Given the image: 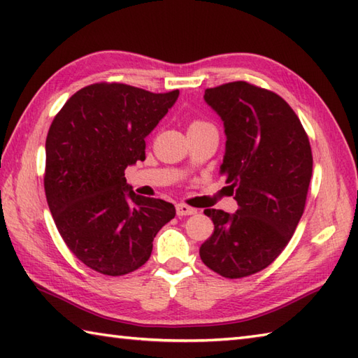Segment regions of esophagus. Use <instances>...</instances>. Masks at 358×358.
Segmentation results:
<instances>
[{"mask_svg":"<svg viewBox=\"0 0 358 358\" xmlns=\"http://www.w3.org/2000/svg\"><path fill=\"white\" fill-rule=\"evenodd\" d=\"M194 214H197V209L183 205V203H178L177 205V215L183 217V215H194Z\"/></svg>","mask_w":358,"mask_h":358,"instance_id":"obj_1","label":"esophagus"}]
</instances>
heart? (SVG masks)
<instances>
[{"mask_svg": "<svg viewBox=\"0 0 358 358\" xmlns=\"http://www.w3.org/2000/svg\"><path fill=\"white\" fill-rule=\"evenodd\" d=\"M201 125H206V122H203V121H192L191 125H189V129H192V127H201Z\"/></svg>", "mask_w": 358, "mask_h": 358, "instance_id": "heart-1", "label": "heart"}]
</instances>
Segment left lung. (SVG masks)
I'll use <instances>...</instances> for the list:
<instances>
[{
    "mask_svg": "<svg viewBox=\"0 0 358 358\" xmlns=\"http://www.w3.org/2000/svg\"><path fill=\"white\" fill-rule=\"evenodd\" d=\"M203 97L225 127L220 173L239 209H205L214 233L200 257L223 278H245L267 268L295 233L312 178L310 143L295 111L273 91L239 80L208 88Z\"/></svg>",
    "mask_w": 358,
    "mask_h": 358,
    "instance_id": "1",
    "label": "left lung"
}]
</instances>
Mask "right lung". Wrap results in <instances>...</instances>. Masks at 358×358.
<instances>
[{
  "mask_svg": "<svg viewBox=\"0 0 358 358\" xmlns=\"http://www.w3.org/2000/svg\"><path fill=\"white\" fill-rule=\"evenodd\" d=\"M178 94L93 83L69 97L49 127V211L68 248L91 270L108 276L138 270L175 217L172 203L133 192L124 172L145 159V136Z\"/></svg>",
  "mask_w": 358,
  "mask_h": 358,
  "instance_id": "add662e5",
  "label": "right lung"
}]
</instances>
